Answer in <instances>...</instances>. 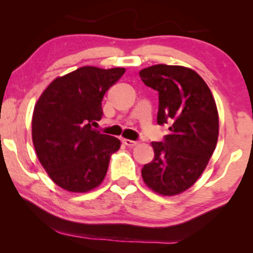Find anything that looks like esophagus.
Returning <instances> with one entry per match:
<instances>
[{
  "label": "esophagus",
  "mask_w": 253,
  "mask_h": 253,
  "mask_svg": "<svg viewBox=\"0 0 253 253\" xmlns=\"http://www.w3.org/2000/svg\"><path fill=\"white\" fill-rule=\"evenodd\" d=\"M124 144L126 145V146H129V147H133V146H135L136 144H138V141H135V140H129V139H124Z\"/></svg>",
  "instance_id": "1"
}]
</instances>
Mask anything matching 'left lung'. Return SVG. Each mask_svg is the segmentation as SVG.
Masks as SVG:
<instances>
[{
    "label": "left lung",
    "instance_id": "obj_1",
    "mask_svg": "<svg viewBox=\"0 0 253 253\" xmlns=\"http://www.w3.org/2000/svg\"><path fill=\"white\" fill-rule=\"evenodd\" d=\"M158 91V125L169 124L163 143L153 141L155 158L141 170L144 183L155 193L175 196L189 189L207 167L219 136V114L207 83L193 69L157 65L139 72Z\"/></svg>",
    "mask_w": 253,
    "mask_h": 253
}]
</instances>
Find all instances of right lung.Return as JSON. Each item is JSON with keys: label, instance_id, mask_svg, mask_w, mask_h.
I'll use <instances>...</instances> for the list:
<instances>
[{"label": "right lung", "instance_id": "obj_1", "mask_svg": "<svg viewBox=\"0 0 253 253\" xmlns=\"http://www.w3.org/2000/svg\"><path fill=\"white\" fill-rule=\"evenodd\" d=\"M125 68L82 66L54 78L40 95L32 117L38 159L58 187L88 193L106 177L118 138L94 128L102 118V98Z\"/></svg>", "mask_w": 253, "mask_h": 253}]
</instances>
